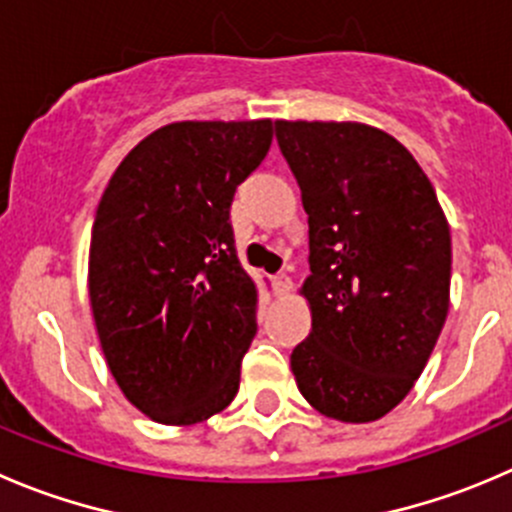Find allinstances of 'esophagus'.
I'll use <instances>...</instances> for the list:
<instances>
[{
    "label": "esophagus",
    "mask_w": 512,
    "mask_h": 512,
    "mask_svg": "<svg viewBox=\"0 0 512 512\" xmlns=\"http://www.w3.org/2000/svg\"><path fill=\"white\" fill-rule=\"evenodd\" d=\"M272 290H275L277 297L287 295V292L292 290V280L287 275H275V280H272Z\"/></svg>",
    "instance_id": "obj_1"
}]
</instances>
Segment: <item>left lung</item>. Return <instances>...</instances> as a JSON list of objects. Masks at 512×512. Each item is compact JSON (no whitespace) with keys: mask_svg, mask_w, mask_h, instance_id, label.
Returning <instances> with one entry per match:
<instances>
[{"mask_svg":"<svg viewBox=\"0 0 512 512\" xmlns=\"http://www.w3.org/2000/svg\"><path fill=\"white\" fill-rule=\"evenodd\" d=\"M310 225L302 398L332 420L388 415L428 365L450 307V227L423 167L360 122H275Z\"/></svg>","mask_w":512,"mask_h":512,"instance_id":"8db88e82","label":"left lung"}]
</instances>
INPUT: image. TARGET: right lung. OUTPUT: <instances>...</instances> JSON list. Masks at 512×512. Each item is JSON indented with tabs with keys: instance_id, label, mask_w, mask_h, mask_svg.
Instances as JSON below:
<instances>
[{
	"instance_id": "right-lung-1",
	"label": "right lung",
	"mask_w": 512,
	"mask_h": 512,
	"mask_svg": "<svg viewBox=\"0 0 512 512\" xmlns=\"http://www.w3.org/2000/svg\"><path fill=\"white\" fill-rule=\"evenodd\" d=\"M272 119L172 122L119 162L89 242V302L124 398L195 425L240 390L257 285L237 260L230 205L265 160Z\"/></svg>"
}]
</instances>
